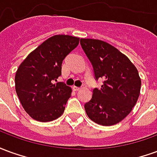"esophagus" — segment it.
I'll return each mask as SVG.
<instances>
[{
    "instance_id": "obj_1",
    "label": "esophagus",
    "mask_w": 157,
    "mask_h": 157,
    "mask_svg": "<svg viewBox=\"0 0 157 157\" xmlns=\"http://www.w3.org/2000/svg\"><path fill=\"white\" fill-rule=\"evenodd\" d=\"M72 88H73V90H74V91H75V92H77V91H79V90H80V87H78V86H74Z\"/></svg>"
}]
</instances>
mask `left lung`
<instances>
[{
  "mask_svg": "<svg viewBox=\"0 0 157 157\" xmlns=\"http://www.w3.org/2000/svg\"><path fill=\"white\" fill-rule=\"evenodd\" d=\"M80 44L91 62L94 78L103 79L100 88L92 90L85 110L97 124H118L131 112L138 100L141 81L137 69L127 56L106 42L81 39Z\"/></svg>",
  "mask_w": 157,
  "mask_h": 157,
  "instance_id": "8db88e82",
  "label": "left lung"
}]
</instances>
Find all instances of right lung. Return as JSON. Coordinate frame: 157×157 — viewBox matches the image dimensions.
<instances>
[{
  "label": "right lung",
  "instance_id": "add662e5",
  "mask_svg": "<svg viewBox=\"0 0 157 157\" xmlns=\"http://www.w3.org/2000/svg\"><path fill=\"white\" fill-rule=\"evenodd\" d=\"M79 38L55 35L45 40L22 62L15 75V87L23 109L33 119L55 120L63 114L71 89L57 82L62 62L76 48Z\"/></svg>",
  "mask_w": 157,
  "mask_h": 157
}]
</instances>
